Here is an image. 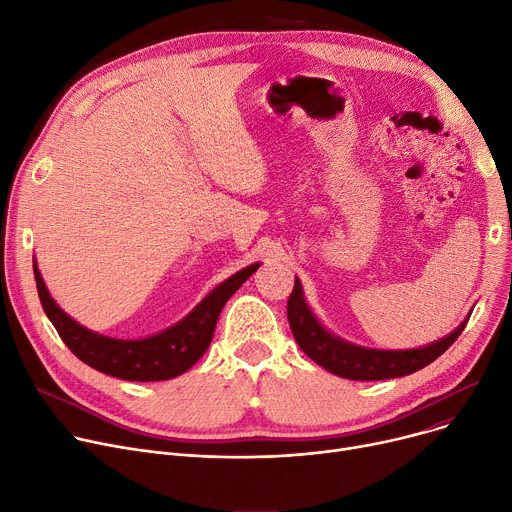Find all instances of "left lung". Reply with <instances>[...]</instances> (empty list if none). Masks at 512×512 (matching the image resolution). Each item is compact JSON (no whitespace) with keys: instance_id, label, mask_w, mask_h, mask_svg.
I'll return each instance as SVG.
<instances>
[{"instance_id":"obj_1","label":"left lung","mask_w":512,"mask_h":512,"mask_svg":"<svg viewBox=\"0 0 512 512\" xmlns=\"http://www.w3.org/2000/svg\"><path fill=\"white\" fill-rule=\"evenodd\" d=\"M288 324L297 338L301 351L313 359L317 365L328 369L344 380H390L402 378V375L415 373L436 361L446 348L461 336L465 330L471 313L459 328H454L448 336L425 344L419 348H407V351H384V348H369L348 342L336 334H332L311 311L305 301V292L301 280L294 276V288L288 299Z\"/></svg>"}]
</instances>
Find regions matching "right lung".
Wrapping results in <instances>:
<instances>
[{
	"instance_id": "1",
	"label": "right lung",
	"mask_w": 512,
	"mask_h": 512,
	"mask_svg": "<svg viewBox=\"0 0 512 512\" xmlns=\"http://www.w3.org/2000/svg\"><path fill=\"white\" fill-rule=\"evenodd\" d=\"M259 265L261 263L247 265L245 270L236 272L215 286L191 313L176 321L174 326L153 336L132 340L103 336L80 326L76 319H72L51 299L37 267V259H33V272L45 315L80 361L120 380L161 382L182 375L203 357L213 338L222 307L242 286V282H247L249 276L257 272Z\"/></svg>"
}]
</instances>
